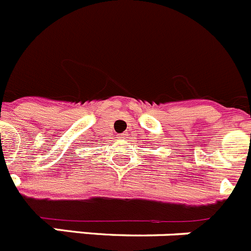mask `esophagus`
<instances>
[{
    "label": "esophagus",
    "instance_id": "34e87169",
    "mask_svg": "<svg viewBox=\"0 0 251 251\" xmlns=\"http://www.w3.org/2000/svg\"><path fill=\"white\" fill-rule=\"evenodd\" d=\"M124 137H126V134H124V133H123V134H119L118 138H124Z\"/></svg>",
    "mask_w": 251,
    "mask_h": 251
}]
</instances>
